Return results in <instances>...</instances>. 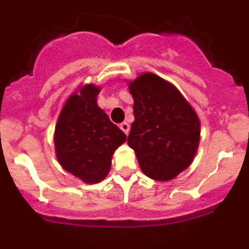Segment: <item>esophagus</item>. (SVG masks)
<instances>
[{
  "label": "esophagus",
  "mask_w": 249,
  "mask_h": 249,
  "mask_svg": "<svg viewBox=\"0 0 249 249\" xmlns=\"http://www.w3.org/2000/svg\"><path fill=\"white\" fill-rule=\"evenodd\" d=\"M120 128L122 129L123 132H124V133H126V135H128V132H129V124L127 122H122L120 124Z\"/></svg>",
  "instance_id": "obj_1"
}]
</instances>
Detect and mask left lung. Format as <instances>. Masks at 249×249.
Segmentation results:
<instances>
[{
	"mask_svg": "<svg viewBox=\"0 0 249 249\" xmlns=\"http://www.w3.org/2000/svg\"><path fill=\"white\" fill-rule=\"evenodd\" d=\"M133 114L127 143L142 172L167 182L191 166L201 140V121L175 85L152 72L128 81Z\"/></svg>",
	"mask_w": 249,
	"mask_h": 249,
	"instance_id": "1",
	"label": "left lung"
}]
</instances>
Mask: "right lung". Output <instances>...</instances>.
Listing matches in <instances>:
<instances>
[{"instance_id":"right-lung-1","label":"right lung","mask_w":249,"mask_h":249,"mask_svg":"<svg viewBox=\"0 0 249 249\" xmlns=\"http://www.w3.org/2000/svg\"><path fill=\"white\" fill-rule=\"evenodd\" d=\"M100 86H78L67 98L54 128V151L62 168L87 184L108 175L114 151L126 135L97 105Z\"/></svg>"}]
</instances>
